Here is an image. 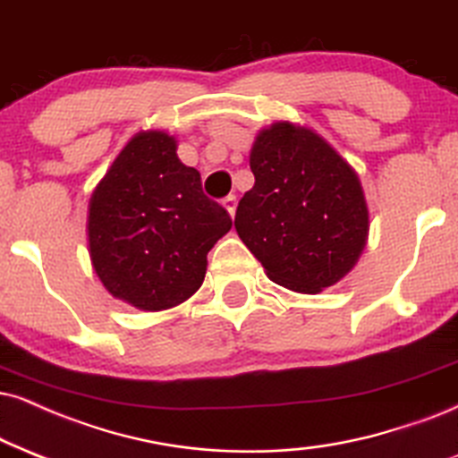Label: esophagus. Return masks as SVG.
<instances>
[{
	"instance_id": "obj_1",
	"label": "esophagus",
	"mask_w": 458,
	"mask_h": 458,
	"mask_svg": "<svg viewBox=\"0 0 458 458\" xmlns=\"http://www.w3.org/2000/svg\"><path fill=\"white\" fill-rule=\"evenodd\" d=\"M223 208L229 212V216H235V208H238V197H235V195L225 197Z\"/></svg>"
}]
</instances>
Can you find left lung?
Instances as JSON below:
<instances>
[{"mask_svg":"<svg viewBox=\"0 0 458 458\" xmlns=\"http://www.w3.org/2000/svg\"><path fill=\"white\" fill-rule=\"evenodd\" d=\"M255 186L242 197L235 229L269 280L320 293L359 261L369 231L363 186L312 129L276 123L250 150Z\"/></svg>","mask_w":458,"mask_h":458,"instance_id":"8db88e82","label":"left lung"}]
</instances>
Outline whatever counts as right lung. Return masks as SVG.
I'll return each mask as SVG.
<instances>
[{"instance_id": "obj_1", "label": "right lung", "mask_w": 458, "mask_h": 458, "mask_svg": "<svg viewBox=\"0 0 458 458\" xmlns=\"http://www.w3.org/2000/svg\"><path fill=\"white\" fill-rule=\"evenodd\" d=\"M176 138L129 140L89 201V255L110 295L146 312L182 303L206 278L208 252L231 229Z\"/></svg>"}]
</instances>
